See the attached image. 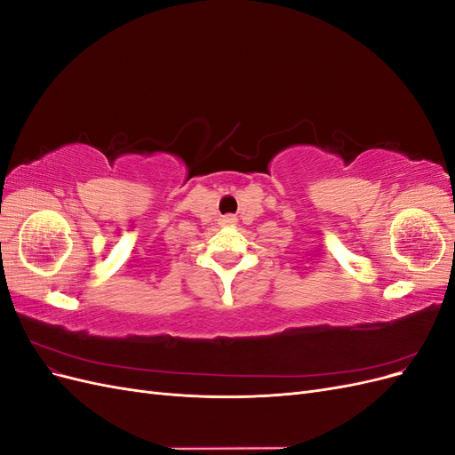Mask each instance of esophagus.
I'll list each match as a JSON object with an SVG mask.
<instances>
[{"instance_id":"34e87169","label":"esophagus","mask_w":455,"mask_h":455,"mask_svg":"<svg viewBox=\"0 0 455 455\" xmlns=\"http://www.w3.org/2000/svg\"><path fill=\"white\" fill-rule=\"evenodd\" d=\"M233 222H235V218H233V216H224L222 218V224H233Z\"/></svg>"}]
</instances>
